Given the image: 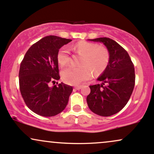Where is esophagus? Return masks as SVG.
I'll return each mask as SVG.
<instances>
[{
	"mask_svg": "<svg viewBox=\"0 0 154 154\" xmlns=\"http://www.w3.org/2000/svg\"><path fill=\"white\" fill-rule=\"evenodd\" d=\"M81 88H82V86H81V85L75 86V89H76V90H80Z\"/></svg>",
	"mask_w": 154,
	"mask_h": 154,
	"instance_id": "obj_1",
	"label": "esophagus"
}]
</instances>
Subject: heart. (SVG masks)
<instances>
[{
    "instance_id": "heart-1",
    "label": "heart",
    "mask_w": 154,
    "mask_h": 154,
    "mask_svg": "<svg viewBox=\"0 0 154 154\" xmlns=\"http://www.w3.org/2000/svg\"><path fill=\"white\" fill-rule=\"evenodd\" d=\"M72 48L81 56L79 61V65L81 66H70L63 69L61 72V78L64 82L77 85L91 77V71L95 75H98L107 68L109 54L105 48L93 43L81 41L76 43ZM57 61L61 67L68 64L69 54L67 48L62 47L59 51Z\"/></svg>"
}]
</instances>
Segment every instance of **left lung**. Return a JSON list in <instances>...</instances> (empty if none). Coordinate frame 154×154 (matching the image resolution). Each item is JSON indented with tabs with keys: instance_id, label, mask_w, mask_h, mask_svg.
<instances>
[{
	"instance_id": "8db88e82",
	"label": "left lung",
	"mask_w": 154,
	"mask_h": 154,
	"mask_svg": "<svg viewBox=\"0 0 154 154\" xmlns=\"http://www.w3.org/2000/svg\"><path fill=\"white\" fill-rule=\"evenodd\" d=\"M90 41L103 43L109 54L105 71L98 77L101 84L91 85L87 96L88 107L95 114L109 116L128 103L135 86V68L128 53L112 39L99 38Z\"/></svg>"
}]
</instances>
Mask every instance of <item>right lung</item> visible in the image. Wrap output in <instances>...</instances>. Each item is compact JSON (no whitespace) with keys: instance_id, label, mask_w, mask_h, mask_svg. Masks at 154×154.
Listing matches in <instances>:
<instances>
[{"instance_id":"obj_1","label":"right lung","mask_w":154,"mask_h":154,"mask_svg":"<svg viewBox=\"0 0 154 154\" xmlns=\"http://www.w3.org/2000/svg\"><path fill=\"white\" fill-rule=\"evenodd\" d=\"M72 40L46 36L33 44L26 51L19 69V88L26 105L35 114L43 116H56L64 110L72 92V86L59 80L57 54L63 45Z\"/></svg>"}]
</instances>
